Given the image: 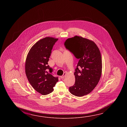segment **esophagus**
Listing matches in <instances>:
<instances>
[{
    "label": "esophagus",
    "instance_id": "esophagus-1",
    "mask_svg": "<svg viewBox=\"0 0 127 127\" xmlns=\"http://www.w3.org/2000/svg\"><path fill=\"white\" fill-rule=\"evenodd\" d=\"M66 75V73H64V74H63L62 76H61L60 77V78H64V77Z\"/></svg>",
    "mask_w": 127,
    "mask_h": 127
}]
</instances>
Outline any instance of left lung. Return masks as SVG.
<instances>
[{
	"label": "left lung",
	"instance_id": "1",
	"mask_svg": "<svg viewBox=\"0 0 127 127\" xmlns=\"http://www.w3.org/2000/svg\"><path fill=\"white\" fill-rule=\"evenodd\" d=\"M64 45L79 60L74 72L75 84L69 88L70 93L77 97L88 95L97 86L101 76L100 50L93 41L78 36L67 38Z\"/></svg>",
	"mask_w": 127,
	"mask_h": 127
}]
</instances>
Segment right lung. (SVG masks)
<instances>
[{
    "instance_id": "right-lung-1",
    "label": "right lung",
    "mask_w": 127,
    "mask_h": 127,
    "mask_svg": "<svg viewBox=\"0 0 127 127\" xmlns=\"http://www.w3.org/2000/svg\"><path fill=\"white\" fill-rule=\"evenodd\" d=\"M58 38L46 37L32 47L25 62V73L32 88L42 95L53 91L58 78L52 74L53 69L48 65L52 49Z\"/></svg>"
}]
</instances>
